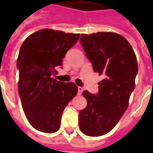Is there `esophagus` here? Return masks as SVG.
Returning <instances> with one entry per match:
<instances>
[{"instance_id": "obj_1", "label": "esophagus", "mask_w": 153, "mask_h": 153, "mask_svg": "<svg viewBox=\"0 0 153 153\" xmlns=\"http://www.w3.org/2000/svg\"><path fill=\"white\" fill-rule=\"evenodd\" d=\"M83 88L82 87H78V94L79 95H81L82 94V93H83Z\"/></svg>"}]
</instances>
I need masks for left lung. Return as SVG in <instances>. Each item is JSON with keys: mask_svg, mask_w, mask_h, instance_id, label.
<instances>
[{"mask_svg": "<svg viewBox=\"0 0 153 153\" xmlns=\"http://www.w3.org/2000/svg\"><path fill=\"white\" fill-rule=\"evenodd\" d=\"M80 42L93 70L105 79L97 95L84 90L87 106L79 114L80 130L91 137L109 133L125 112L135 88L138 62L126 38L111 32L82 34Z\"/></svg>", "mask_w": 153, "mask_h": 153, "instance_id": "obj_1", "label": "left lung"}]
</instances>
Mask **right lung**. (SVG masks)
I'll return each instance as SVG.
<instances>
[{"instance_id": "obj_1", "label": "right lung", "mask_w": 153, "mask_h": 153, "mask_svg": "<svg viewBox=\"0 0 153 153\" xmlns=\"http://www.w3.org/2000/svg\"><path fill=\"white\" fill-rule=\"evenodd\" d=\"M79 38V33L44 28L28 36L20 47L19 93L28 122L38 131L56 132L64 109L78 93L75 83L57 81L51 75L56 74L66 52Z\"/></svg>"}]
</instances>
